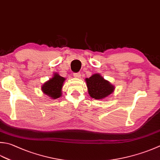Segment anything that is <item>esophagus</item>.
<instances>
[{
	"label": "esophagus",
	"mask_w": 160,
	"mask_h": 160,
	"mask_svg": "<svg viewBox=\"0 0 160 160\" xmlns=\"http://www.w3.org/2000/svg\"><path fill=\"white\" fill-rule=\"evenodd\" d=\"M73 76L75 78H80L81 77V73H74Z\"/></svg>",
	"instance_id": "esophagus-1"
}]
</instances>
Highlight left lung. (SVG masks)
Here are the masks:
<instances>
[{
    "label": "left lung",
    "instance_id": "1",
    "mask_svg": "<svg viewBox=\"0 0 160 160\" xmlns=\"http://www.w3.org/2000/svg\"><path fill=\"white\" fill-rule=\"evenodd\" d=\"M86 82L89 94L95 99L104 98L114 89V87L99 74H93L89 78H86Z\"/></svg>",
    "mask_w": 160,
    "mask_h": 160
}]
</instances>
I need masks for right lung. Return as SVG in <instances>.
I'll list each match as a JSON object with an SVG mask.
<instances>
[{
	"label": "right lung",
	"mask_w": 160,
	"mask_h": 160,
	"mask_svg": "<svg viewBox=\"0 0 160 160\" xmlns=\"http://www.w3.org/2000/svg\"><path fill=\"white\" fill-rule=\"evenodd\" d=\"M64 80L65 79L63 77H61L58 73H55L52 78L43 84L42 90L43 93L51 96L52 98H58L62 95L61 90Z\"/></svg>",
	"instance_id": "add662e5"
}]
</instances>
